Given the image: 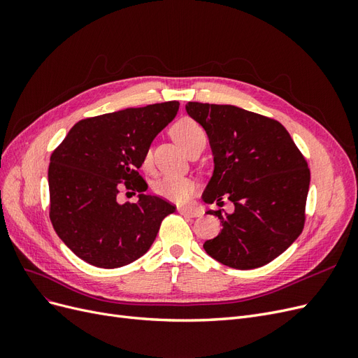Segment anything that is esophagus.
Wrapping results in <instances>:
<instances>
[{"instance_id":"obj_1","label":"esophagus","mask_w":358,"mask_h":358,"mask_svg":"<svg viewBox=\"0 0 358 358\" xmlns=\"http://www.w3.org/2000/svg\"><path fill=\"white\" fill-rule=\"evenodd\" d=\"M178 210L180 215L188 216V218H197V216L203 215V210L196 209V208H179Z\"/></svg>"}]
</instances>
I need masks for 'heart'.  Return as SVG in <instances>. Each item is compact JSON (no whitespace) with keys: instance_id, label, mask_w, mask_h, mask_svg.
I'll return each instance as SVG.
<instances>
[{"instance_id":"b5f03b06","label":"heart","mask_w":358,"mask_h":358,"mask_svg":"<svg viewBox=\"0 0 358 358\" xmlns=\"http://www.w3.org/2000/svg\"><path fill=\"white\" fill-rule=\"evenodd\" d=\"M171 134L185 150L199 143H206L204 128L196 121H192V119H180L179 122L173 125ZM150 164H152V155H150L148 150L143 157V167L148 169L150 167ZM194 189H196V183H194L192 179L185 176L166 175L154 183L155 194H158L162 199L176 203L188 201L192 196Z\"/></svg>"}]
</instances>
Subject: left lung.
I'll return each instance as SVG.
<instances>
[{"label":"left lung","mask_w":358,"mask_h":358,"mask_svg":"<svg viewBox=\"0 0 358 358\" xmlns=\"http://www.w3.org/2000/svg\"><path fill=\"white\" fill-rule=\"evenodd\" d=\"M187 113L209 137L213 173L203 201L229 199L231 213L203 248L216 262L239 270L262 267L296 242L305 225L310 183L308 162L282 124L231 104L189 101Z\"/></svg>","instance_id":"8db88e82"}]
</instances>
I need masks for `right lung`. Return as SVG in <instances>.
Wrapping results in <instances>:
<instances>
[{"label": "right lung", "instance_id": "1", "mask_svg": "<svg viewBox=\"0 0 358 358\" xmlns=\"http://www.w3.org/2000/svg\"><path fill=\"white\" fill-rule=\"evenodd\" d=\"M179 110V101L149 104L83 119L53 150L48 171L50 221L59 239L83 262L116 268L152 246L161 221L176 208L145 194L137 169L150 143ZM139 192L117 203L120 180Z\"/></svg>", "mask_w": 358, "mask_h": 358}]
</instances>
